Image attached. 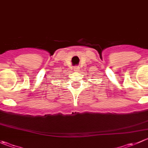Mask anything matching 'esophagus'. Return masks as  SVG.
Listing matches in <instances>:
<instances>
[{
  "label": "esophagus",
  "instance_id": "obj_1",
  "mask_svg": "<svg viewBox=\"0 0 148 148\" xmlns=\"http://www.w3.org/2000/svg\"><path fill=\"white\" fill-rule=\"evenodd\" d=\"M79 69V68L78 66H75V67H74V71H78Z\"/></svg>",
  "mask_w": 148,
  "mask_h": 148
}]
</instances>
